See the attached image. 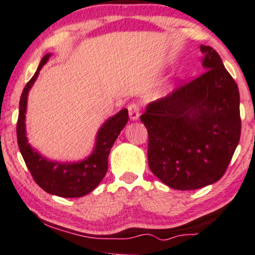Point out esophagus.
Returning a JSON list of instances; mask_svg holds the SVG:
<instances>
[{"instance_id":"esophagus-1","label":"esophagus","mask_w":255,"mask_h":255,"mask_svg":"<svg viewBox=\"0 0 255 255\" xmlns=\"http://www.w3.org/2000/svg\"><path fill=\"white\" fill-rule=\"evenodd\" d=\"M128 116L132 122L137 121L139 118V106L137 104H131L128 106Z\"/></svg>"}]
</instances>
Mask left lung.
<instances>
[{"label":"left lung","mask_w":255,"mask_h":255,"mask_svg":"<svg viewBox=\"0 0 255 255\" xmlns=\"http://www.w3.org/2000/svg\"><path fill=\"white\" fill-rule=\"evenodd\" d=\"M205 73L145 107L152 174L174 190H197L222 178L240 140V94L222 59L200 45Z\"/></svg>","instance_id":"1"}]
</instances>
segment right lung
<instances>
[{
  "label": "right lung",
  "mask_w": 255,
  "mask_h": 255,
  "mask_svg": "<svg viewBox=\"0 0 255 255\" xmlns=\"http://www.w3.org/2000/svg\"><path fill=\"white\" fill-rule=\"evenodd\" d=\"M51 53L41 58L39 67L31 80L27 82L20 98L19 118L16 125L17 144L27 168L34 181L45 192L63 198H79L91 193L100 184L109 168V155L116 139L125 125L128 113L127 109L119 111L107 119L98 130L94 148L88 156L75 162L51 161L28 143L26 132V112L28 93L37 81L41 68L46 64Z\"/></svg>",
  "instance_id": "right-lung-1"
}]
</instances>
